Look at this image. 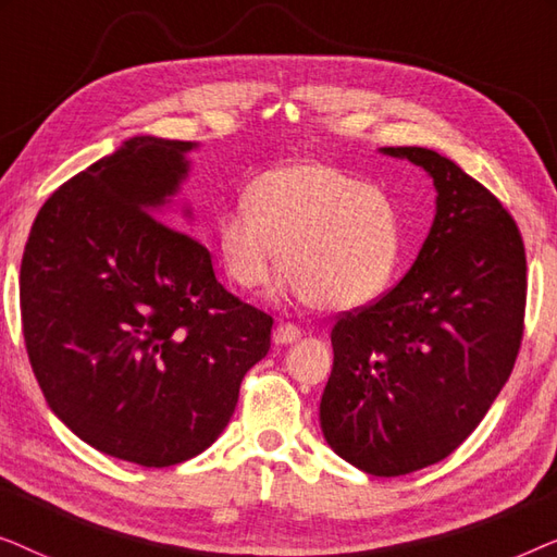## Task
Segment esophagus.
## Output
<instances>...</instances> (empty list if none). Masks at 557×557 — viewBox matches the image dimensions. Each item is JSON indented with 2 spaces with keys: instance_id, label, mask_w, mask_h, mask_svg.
Instances as JSON below:
<instances>
[{
  "instance_id": "1",
  "label": "esophagus",
  "mask_w": 557,
  "mask_h": 557,
  "mask_svg": "<svg viewBox=\"0 0 557 557\" xmlns=\"http://www.w3.org/2000/svg\"><path fill=\"white\" fill-rule=\"evenodd\" d=\"M301 339V330L294 324H278L276 330H273V342L276 345H294V342Z\"/></svg>"
}]
</instances>
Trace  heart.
<instances>
[{
	"label": "heart",
	"mask_w": 557,
	"mask_h": 557,
	"mask_svg": "<svg viewBox=\"0 0 557 557\" xmlns=\"http://www.w3.org/2000/svg\"><path fill=\"white\" fill-rule=\"evenodd\" d=\"M218 253L240 288L284 286L324 311H347L391 284L400 218L380 187L319 159L271 166L248 185L246 202L215 220Z\"/></svg>",
	"instance_id": "heart-1"
}]
</instances>
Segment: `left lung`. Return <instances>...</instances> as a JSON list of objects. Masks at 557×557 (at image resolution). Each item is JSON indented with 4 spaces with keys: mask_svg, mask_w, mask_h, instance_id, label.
Instances as JSON below:
<instances>
[{
    "mask_svg": "<svg viewBox=\"0 0 557 557\" xmlns=\"http://www.w3.org/2000/svg\"><path fill=\"white\" fill-rule=\"evenodd\" d=\"M380 154L429 174L436 215L400 284L332 326L319 423L347 463L400 476L446 459L505 387L522 339L528 263L515 220L459 164L423 147Z\"/></svg>",
    "mask_w": 557,
    "mask_h": 557,
    "instance_id": "8db88e82",
    "label": "left lung"
}]
</instances>
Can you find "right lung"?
<instances>
[{
  "mask_svg": "<svg viewBox=\"0 0 557 557\" xmlns=\"http://www.w3.org/2000/svg\"><path fill=\"white\" fill-rule=\"evenodd\" d=\"M197 141L132 136L37 212L20 269L22 332L52 413L139 467L202 454L231 421L273 319L218 284L208 248L166 223Z\"/></svg>",
  "mask_w": 557,
  "mask_h": 557,
  "instance_id": "add662e5",
  "label": "right lung"
}]
</instances>
